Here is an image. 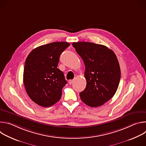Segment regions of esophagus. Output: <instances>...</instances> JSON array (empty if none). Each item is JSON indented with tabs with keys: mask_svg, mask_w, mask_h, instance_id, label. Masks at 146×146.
I'll return each instance as SVG.
<instances>
[{
	"mask_svg": "<svg viewBox=\"0 0 146 146\" xmlns=\"http://www.w3.org/2000/svg\"><path fill=\"white\" fill-rule=\"evenodd\" d=\"M73 82H74V80H70L69 81V84L70 85H71Z\"/></svg>",
	"mask_w": 146,
	"mask_h": 146,
	"instance_id": "34e87169",
	"label": "esophagus"
}]
</instances>
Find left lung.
Returning a JSON list of instances; mask_svg holds the SVG:
<instances>
[{"label":"left lung","mask_w":146,"mask_h":146,"mask_svg":"<svg viewBox=\"0 0 146 146\" xmlns=\"http://www.w3.org/2000/svg\"><path fill=\"white\" fill-rule=\"evenodd\" d=\"M72 46L86 67L87 85L80 93V98L90 107L100 106L114 95L118 87L121 70L117 58L103 45L81 41Z\"/></svg>","instance_id":"8db88e82"}]
</instances>
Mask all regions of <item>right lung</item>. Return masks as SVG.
I'll return each instance as SVG.
<instances>
[{"label": "right lung", "mask_w": 146, "mask_h": 146, "mask_svg": "<svg viewBox=\"0 0 146 146\" xmlns=\"http://www.w3.org/2000/svg\"><path fill=\"white\" fill-rule=\"evenodd\" d=\"M69 46L64 41L49 43L35 48L27 56L24 84L27 94L38 105L50 107L60 99L67 82L57 66L60 55Z\"/></svg>", "instance_id": "1"}]
</instances>
